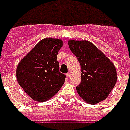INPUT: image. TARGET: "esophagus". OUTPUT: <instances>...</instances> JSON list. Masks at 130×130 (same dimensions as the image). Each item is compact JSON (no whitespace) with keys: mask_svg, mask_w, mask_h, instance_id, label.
Returning a JSON list of instances; mask_svg holds the SVG:
<instances>
[{"mask_svg":"<svg viewBox=\"0 0 130 130\" xmlns=\"http://www.w3.org/2000/svg\"><path fill=\"white\" fill-rule=\"evenodd\" d=\"M67 76H68V78H70V77H71V74H70V72H68V74H67Z\"/></svg>","mask_w":130,"mask_h":130,"instance_id":"obj_1","label":"esophagus"}]
</instances>
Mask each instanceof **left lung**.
Listing matches in <instances>:
<instances>
[{
  "label": "left lung",
  "mask_w": 130,
  "mask_h": 130,
  "mask_svg": "<svg viewBox=\"0 0 130 130\" xmlns=\"http://www.w3.org/2000/svg\"><path fill=\"white\" fill-rule=\"evenodd\" d=\"M68 45L80 64L82 79L76 87L80 97L91 105L106 99L117 80L114 63L89 41L71 39Z\"/></svg>",
  "instance_id": "left-lung-1"
}]
</instances>
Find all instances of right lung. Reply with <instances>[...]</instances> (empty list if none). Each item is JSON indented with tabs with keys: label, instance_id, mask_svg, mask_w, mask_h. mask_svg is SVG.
Here are the masks:
<instances>
[{
	"label": "right lung",
	"instance_id": "add662e5",
	"mask_svg": "<svg viewBox=\"0 0 130 130\" xmlns=\"http://www.w3.org/2000/svg\"><path fill=\"white\" fill-rule=\"evenodd\" d=\"M63 46L61 39L45 38L36 45L19 62L16 79L34 101L44 102L53 97L65 82L59 72L57 54Z\"/></svg>",
	"mask_w": 130,
	"mask_h": 130
}]
</instances>
